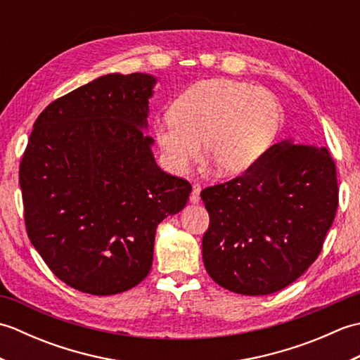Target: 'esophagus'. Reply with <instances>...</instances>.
<instances>
[{
    "mask_svg": "<svg viewBox=\"0 0 360 360\" xmlns=\"http://www.w3.org/2000/svg\"><path fill=\"white\" fill-rule=\"evenodd\" d=\"M201 186L200 184H193V188H192V193H190V201H192L193 204H198L201 200Z\"/></svg>",
    "mask_w": 360,
    "mask_h": 360,
    "instance_id": "34e87169",
    "label": "esophagus"
}]
</instances>
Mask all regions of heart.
I'll list each match as a JSON object with an SVG mask.
<instances>
[{
    "mask_svg": "<svg viewBox=\"0 0 360 360\" xmlns=\"http://www.w3.org/2000/svg\"><path fill=\"white\" fill-rule=\"evenodd\" d=\"M269 91L231 79L196 82L173 102L155 134L167 167L186 173L201 155L223 176L244 173L269 148L280 125Z\"/></svg>",
    "mask_w": 360,
    "mask_h": 360,
    "instance_id": "obj_1",
    "label": "heart"
}]
</instances>
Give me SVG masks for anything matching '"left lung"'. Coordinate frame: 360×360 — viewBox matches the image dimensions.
Instances as JSON below:
<instances>
[{
  "mask_svg": "<svg viewBox=\"0 0 360 360\" xmlns=\"http://www.w3.org/2000/svg\"><path fill=\"white\" fill-rule=\"evenodd\" d=\"M205 271L232 292L266 295L316 262L339 205L335 164L316 145L281 141L241 176L204 188Z\"/></svg>",
  "mask_w": 360,
  "mask_h": 360,
  "instance_id": "1",
  "label": "left lung"
}]
</instances>
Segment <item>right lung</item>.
Returning a JSON list of instances; mask_svg holds the SVG:
<instances>
[{"instance_id": "right-lung-1", "label": "right lung", "mask_w": 360, "mask_h": 360, "mask_svg": "<svg viewBox=\"0 0 360 360\" xmlns=\"http://www.w3.org/2000/svg\"><path fill=\"white\" fill-rule=\"evenodd\" d=\"M148 74H108L38 116L20 164L30 243L82 292L134 288L153 263L158 224L186 207L190 182L160 170L147 128Z\"/></svg>"}]
</instances>
